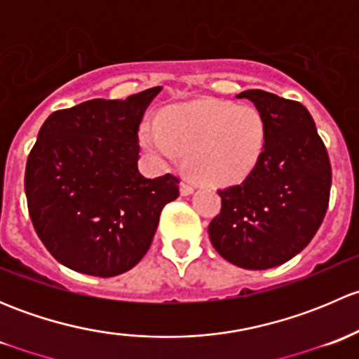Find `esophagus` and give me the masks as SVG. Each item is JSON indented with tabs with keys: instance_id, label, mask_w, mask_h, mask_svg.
I'll list each match as a JSON object with an SVG mask.
<instances>
[{
	"instance_id": "esophagus-1",
	"label": "esophagus",
	"mask_w": 359,
	"mask_h": 359,
	"mask_svg": "<svg viewBox=\"0 0 359 359\" xmlns=\"http://www.w3.org/2000/svg\"><path fill=\"white\" fill-rule=\"evenodd\" d=\"M193 193H194V187L191 186L189 182L180 184V194H182V196H191Z\"/></svg>"
}]
</instances>
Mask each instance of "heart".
<instances>
[{
    "mask_svg": "<svg viewBox=\"0 0 359 359\" xmlns=\"http://www.w3.org/2000/svg\"><path fill=\"white\" fill-rule=\"evenodd\" d=\"M264 116L253 106L198 99L166 107L159 123L144 121L142 149L154 161L175 163L182 154L198 179L229 186L247 179L266 149Z\"/></svg>",
    "mask_w": 359,
    "mask_h": 359,
    "instance_id": "obj_1",
    "label": "heart"
}]
</instances>
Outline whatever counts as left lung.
<instances>
[{
  "mask_svg": "<svg viewBox=\"0 0 359 359\" xmlns=\"http://www.w3.org/2000/svg\"><path fill=\"white\" fill-rule=\"evenodd\" d=\"M236 97L264 116L266 149L240 186L219 191L222 208L208 234L234 266L271 269L302 252L320 229L330 198V159L302 104L264 90Z\"/></svg>",
  "mask_w": 359,
  "mask_h": 359,
  "instance_id": "left-lung-1",
  "label": "left lung"
}]
</instances>
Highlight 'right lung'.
<instances>
[{
	"label": "right lung",
	"instance_id": "right-lung-1",
	"mask_svg": "<svg viewBox=\"0 0 359 359\" xmlns=\"http://www.w3.org/2000/svg\"><path fill=\"white\" fill-rule=\"evenodd\" d=\"M161 86L125 100L93 99L46 118L25 165L29 215L62 266L111 278L140 262L159 213L179 196L170 173L139 172V125Z\"/></svg>",
	"mask_w": 359,
	"mask_h": 359
}]
</instances>
